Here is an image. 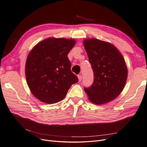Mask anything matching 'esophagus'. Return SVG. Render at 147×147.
Instances as JSON below:
<instances>
[{
	"label": "esophagus",
	"mask_w": 147,
	"mask_h": 147,
	"mask_svg": "<svg viewBox=\"0 0 147 147\" xmlns=\"http://www.w3.org/2000/svg\"><path fill=\"white\" fill-rule=\"evenodd\" d=\"M78 81L79 82H81L82 80V76L81 75H78Z\"/></svg>",
	"instance_id": "1"
}]
</instances>
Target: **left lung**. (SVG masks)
<instances>
[{"label":"left lung","instance_id":"1","mask_svg":"<svg viewBox=\"0 0 147 147\" xmlns=\"http://www.w3.org/2000/svg\"><path fill=\"white\" fill-rule=\"evenodd\" d=\"M83 45L94 72V82L84 88L92 103L102 105L114 100L123 91L127 68L121 53L112 43L86 38Z\"/></svg>","mask_w":147,"mask_h":147}]
</instances>
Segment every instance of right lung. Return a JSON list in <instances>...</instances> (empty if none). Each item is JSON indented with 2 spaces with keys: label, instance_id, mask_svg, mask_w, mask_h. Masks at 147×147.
<instances>
[{
  "label": "right lung",
  "instance_id": "add662e5",
  "mask_svg": "<svg viewBox=\"0 0 147 147\" xmlns=\"http://www.w3.org/2000/svg\"><path fill=\"white\" fill-rule=\"evenodd\" d=\"M75 43L74 39L50 37L31 50L25 74L28 85L37 99L48 104L57 103L64 99L72 84L78 82L67 57Z\"/></svg>",
  "mask_w": 147,
  "mask_h": 147
}]
</instances>
